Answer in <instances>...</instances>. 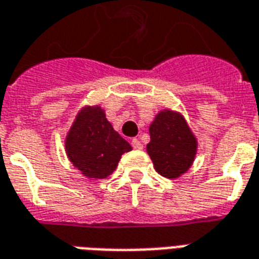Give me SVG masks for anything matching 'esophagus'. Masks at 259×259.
I'll return each instance as SVG.
<instances>
[{
    "mask_svg": "<svg viewBox=\"0 0 259 259\" xmlns=\"http://www.w3.org/2000/svg\"><path fill=\"white\" fill-rule=\"evenodd\" d=\"M132 147L135 149H143V144H141L137 139L132 140Z\"/></svg>",
    "mask_w": 259,
    "mask_h": 259,
    "instance_id": "34e87169",
    "label": "esophagus"
}]
</instances>
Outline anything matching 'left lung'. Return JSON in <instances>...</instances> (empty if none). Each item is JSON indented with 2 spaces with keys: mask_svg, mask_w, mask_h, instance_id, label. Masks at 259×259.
I'll list each match as a JSON object with an SVG mask.
<instances>
[{
  "mask_svg": "<svg viewBox=\"0 0 259 259\" xmlns=\"http://www.w3.org/2000/svg\"><path fill=\"white\" fill-rule=\"evenodd\" d=\"M149 136L147 152L160 176L173 180L188 171L196 156L198 140L183 115L159 111L149 124Z\"/></svg>",
  "mask_w": 259,
  "mask_h": 259,
  "instance_id": "left-lung-1",
  "label": "left lung"
}]
</instances>
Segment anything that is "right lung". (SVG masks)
Instances as JSON below:
<instances>
[{
  "instance_id": "add662e5",
  "label": "right lung",
  "mask_w": 259,
  "mask_h": 259,
  "mask_svg": "<svg viewBox=\"0 0 259 259\" xmlns=\"http://www.w3.org/2000/svg\"><path fill=\"white\" fill-rule=\"evenodd\" d=\"M66 154L85 177L101 180L115 171L132 145L115 132L100 105H85L66 136Z\"/></svg>"
}]
</instances>
